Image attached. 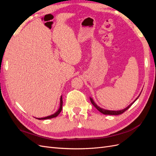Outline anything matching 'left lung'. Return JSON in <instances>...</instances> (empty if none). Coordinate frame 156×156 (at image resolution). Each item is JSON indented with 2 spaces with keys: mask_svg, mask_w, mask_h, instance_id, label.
<instances>
[{
  "mask_svg": "<svg viewBox=\"0 0 156 156\" xmlns=\"http://www.w3.org/2000/svg\"><path fill=\"white\" fill-rule=\"evenodd\" d=\"M139 98V97H138ZM137 98L136 99V100L133 102V103H131V104L128 106V107H127L126 108H124V109H123V110H121V111H108V110H105V109H103V108H100V107H99L95 103H94V101H93V100L91 98H90V101H91V103H92V104L97 109L100 111V112H101V113H103V115H121V114H122V113L123 112H124L126 111H127V109H128V108L133 105V103L137 100Z\"/></svg>",
  "mask_w": 156,
  "mask_h": 156,
  "instance_id": "1",
  "label": "left lung"
}]
</instances>
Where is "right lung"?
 <instances>
[{
  "instance_id": "obj_1",
  "label": "right lung",
  "mask_w": 156,
  "mask_h": 156,
  "mask_svg": "<svg viewBox=\"0 0 156 156\" xmlns=\"http://www.w3.org/2000/svg\"><path fill=\"white\" fill-rule=\"evenodd\" d=\"M62 103H63V102H62V96H61V97H60V108H59V109L55 113V114L52 115H51V116H49L45 117V118H41V119H38V120L50 119H53V118H55V117H56V116H57L60 114L61 111H62Z\"/></svg>"
}]
</instances>
